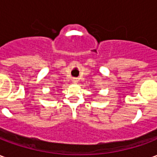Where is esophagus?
<instances>
[{"instance_id":"1","label":"esophagus","mask_w":157,"mask_h":157,"mask_svg":"<svg viewBox=\"0 0 157 157\" xmlns=\"http://www.w3.org/2000/svg\"><path fill=\"white\" fill-rule=\"evenodd\" d=\"M72 82H73V83L76 84V83L78 82V80H77V78H73L72 79Z\"/></svg>"}]
</instances>
